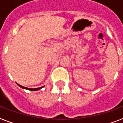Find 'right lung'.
Listing matches in <instances>:
<instances>
[{
  "label": "right lung",
  "instance_id": "1",
  "mask_svg": "<svg viewBox=\"0 0 123 123\" xmlns=\"http://www.w3.org/2000/svg\"><path fill=\"white\" fill-rule=\"evenodd\" d=\"M17 85H18L19 87H20L21 88H22V89H27V90H29V91H38V90L41 89L42 88H43L44 86H42V87H38V88H34V89H31V88H27V87H23V86H22V85H21L18 84V83H17Z\"/></svg>",
  "mask_w": 123,
  "mask_h": 123
}]
</instances>
